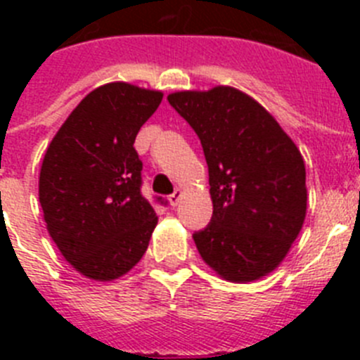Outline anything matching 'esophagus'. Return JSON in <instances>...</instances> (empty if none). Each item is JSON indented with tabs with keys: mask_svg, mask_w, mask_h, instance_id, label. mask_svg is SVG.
I'll list each match as a JSON object with an SVG mask.
<instances>
[{
	"mask_svg": "<svg viewBox=\"0 0 360 360\" xmlns=\"http://www.w3.org/2000/svg\"><path fill=\"white\" fill-rule=\"evenodd\" d=\"M182 195H184L182 189H174L173 195H171L169 198H167V200H169V205H173V207H176L178 203H180V200H182Z\"/></svg>",
	"mask_w": 360,
	"mask_h": 360,
	"instance_id": "obj_1",
	"label": "esophagus"
}]
</instances>
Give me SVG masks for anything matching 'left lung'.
<instances>
[{
    "instance_id": "obj_1",
    "label": "left lung",
    "mask_w": 360,
    "mask_h": 360,
    "mask_svg": "<svg viewBox=\"0 0 360 360\" xmlns=\"http://www.w3.org/2000/svg\"><path fill=\"white\" fill-rule=\"evenodd\" d=\"M202 142L211 224L195 232L200 256L231 283L274 272L307 216L301 151L262 104L232 86L167 95Z\"/></svg>"
}]
</instances>
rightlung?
Segmentation results:
<instances>
[{"label":"right lung","instance_id":"1","mask_svg":"<svg viewBox=\"0 0 360 360\" xmlns=\"http://www.w3.org/2000/svg\"><path fill=\"white\" fill-rule=\"evenodd\" d=\"M164 94L108 82L86 95L44 153L39 202L50 238L84 278L113 281L141 262L157 212L141 195L135 139Z\"/></svg>","mask_w":360,"mask_h":360}]
</instances>
